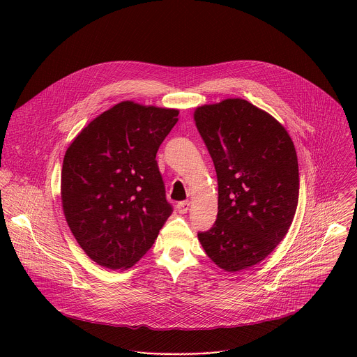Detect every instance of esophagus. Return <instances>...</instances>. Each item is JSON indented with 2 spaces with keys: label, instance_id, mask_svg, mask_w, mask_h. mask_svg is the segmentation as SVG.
<instances>
[{
  "label": "esophagus",
  "instance_id": "esophagus-1",
  "mask_svg": "<svg viewBox=\"0 0 357 357\" xmlns=\"http://www.w3.org/2000/svg\"><path fill=\"white\" fill-rule=\"evenodd\" d=\"M190 207H191L190 202H180V204H177V211L180 214H185L190 210Z\"/></svg>",
  "mask_w": 357,
  "mask_h": 357
}]
</instances>
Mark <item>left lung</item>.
Wrapping results in <instances>:
<instances>
[{"label": "left lung", "instance_id": "left-lung-1", "mask_svg": "<svg viewBox=\"0 0 357 357\" xmlns=\"http://www.w3.org/2000/svg\"><path fill=\"white\" fill-rule=\"evenodd\" d=\"M195 125L213 159L218 213L198 239L227 272L261 262L286 236L298 204L294 143L271 114L243 99L204 104Z\"/></svg>", "mask_w": 357, "mask_h": 357}]
</instances>
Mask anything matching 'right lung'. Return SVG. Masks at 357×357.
Instances as JSON below:
<instances>
[{"label": "right lung", "instance_id": "1", "mask_svg": "<svg viewBox=\"0 0 357 357\" xmlns=\"http://www.w3.org/2000/svg\"><path fill=\"white\" fill-rule=\"evenodd\" d=\"M178 112L118 102L68 146L60 183L63 213L78 245L98 265L132 268L172 214L155 156Z\"/></svg>", "mask_w": 357, "mask_h": 357}]
</instances>
